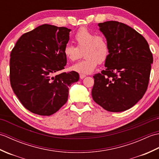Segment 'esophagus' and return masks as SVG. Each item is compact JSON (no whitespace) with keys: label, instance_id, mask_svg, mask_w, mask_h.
<instances>
[{"label":"esophagus","instance_id":"esophagus-1","mask_svg":"<svg viewBox=\"0 0 159 159\" xmlns=\"http://www.w3.org/2000/svg\"><path fill=\"white\" fill-rule=\"evenodd\" d=\"M85 76H86V75H85V74H80V79H83Z\"/></svg>","mask_w":159,"mask_h":159}]
</instances>
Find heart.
<instances>
[{
    "instance_id": "b5f03b06",
    "label": "heart",
    "mask_w": 159,
    "mask_h": 159,
    "mask_svg": "<svg viewBox=\"0 0 159 159\" xmlns=\"http://www.w3.org/2000/svg\"><path fill=\"white\" fill-rule=\"evenodd\" d=\"M76 46L67 43L63 48L64 55L70 61H75L80 58L83 52L85 57L81 61L71 67L74 72L87 74L96 69L98 63H102L109 55V46L104 37L97 35L89 30L79 29L74 36Z\"/></svg>"
}]
</instances>
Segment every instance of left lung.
<instances>
[{
    "mask_svg": "<svg viewBox=\"0 0 159 159\" xmlns=\"http://www.w3.org/2000/svg\"><path fill=\"white\" fill-rule=\"evenodd\" d=\"M109 46L105 70L93 76V100L110 112L130 109L146 93L153 57L143 37L124 23L98 24Z\"/></svg>",
    "mask_w": 159,
    "mask_h": 159,
    "instance_id": "left-lung-1",
    "label": "left lung"
}]
</instances>
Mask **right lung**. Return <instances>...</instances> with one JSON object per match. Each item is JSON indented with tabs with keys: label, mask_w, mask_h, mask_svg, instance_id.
Wrapping results in <instances>:
<instances>
[{
	"label": "right lung",
	"mask_w": 159,
	"mask_h": 159,
	"mask_svg": "<svg viewBox=\"0 0 159 159\" xmlns=\"http://www.w3.org/2000/svg\"><path fill=\"white\" fill-rule=\"evenodd\" d=\"M71 29L42 25L23 34L10 55V83L13 92L26 109L39 116H51L65 104L69 87L79 79L64 69L63 48Z\"/></svg>",
	"instance_id": "obj_1"
}]
</instances>
